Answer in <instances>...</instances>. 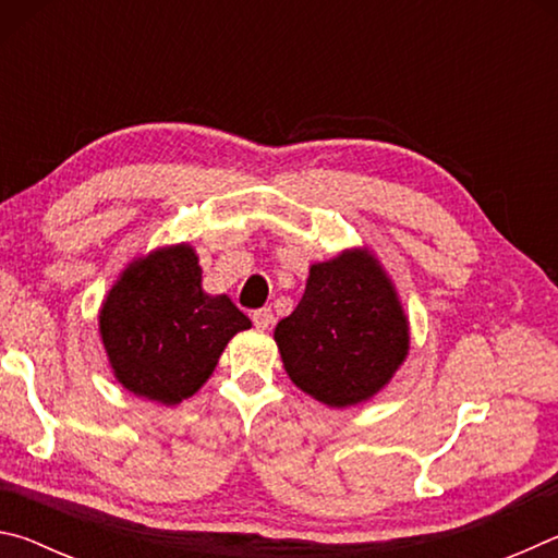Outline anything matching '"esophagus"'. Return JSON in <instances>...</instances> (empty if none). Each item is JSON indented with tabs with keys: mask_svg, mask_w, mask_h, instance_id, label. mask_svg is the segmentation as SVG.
<instances>
[{
	"mask_svg": "<svg viewBox=\"0 0 558 558\" xmlns=\"http://www.w3.org/2000/svg\"><path fill=\"white\" fill-rule=\"evenodd\" d=\"M251 319H253V325H256L258 329H268L272 325V310L270 307H260V310H256V313L251 315Z\"/></svg>",
	"mask_w": 558,
	"mask_h": 558,
	"instance_id": "esophagus-1",
	"label": "esophagus"
}]
</instances>
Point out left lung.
Segmentation results:
<instances>
[{"instance_id":"left-lung-1","label":"left lung","mask_w":558,"mask_h":558,"mask_svg":"<svg viewBox=\"0 0 558 558\" xmlns=\"http://www.w3.org/2000/svg\"><path fill=\"white\" fill-rule=\"evenodd\" d=\"M295 386L335 409L366 401L409 352V323L389 278L364 251L310 268L292 315L276 327Z\"/></svg>"}]
</instances>
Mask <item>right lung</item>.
Masks as SVG:
<instances>
[{
    "label": "right lung",
    "mask_w": 558,
    "mask_h": 558,
    "mask_svg": "<svg viewBox=\"0 0 558 558\" xmlns=\"http://www.w3.org/2000/svg\"><path fill=\"white\" fill-rule=\"evenodd\" d=\"M251 319L226 295H206L189 245L155 251L122 272L100 310V335L118 381L174 405L209 379L229 339Z\"/></svg>",
    "instance_id": "right-lung-1"
}]
</instances>
